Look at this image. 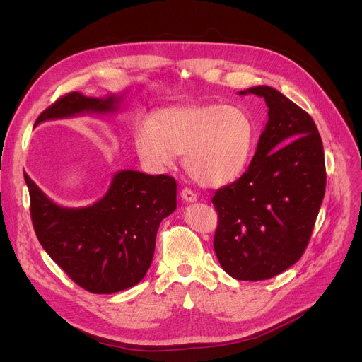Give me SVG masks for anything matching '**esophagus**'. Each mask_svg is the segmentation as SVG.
I'll list each match as a JSON object with an SVG mask.
<instances>
[{
	"label": "esophagus",
	"instance_id": "1",
	"mask_svg": "<svg viewBox=\"0 0 362 362\" xmlns=\"http://www.w3.org/2000/svg\"><path fill=\"white\" fill-rule=\"evenodd\" d=\"M180 197L185 202H195L198 199V197L191 191V189H183L180 192Z\"/></svg>",
	"mask_w": 362,
	"mask_h": 362
}]
</instances>
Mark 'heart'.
I'll use <instances>...</instances> for the list:
<instances>
[{
    "instance_id": "heart-1",
    "label": "heart",
    "mask_w": 362,
    "mask_h": 362,
    "mask_svg": "<svg viewBox=\"0 0 362 362\" xmlns=\"http://www.w3.org/2000/svg\"><path fill=\"white\" fill-rule=\"evenodd\" d=\"M257 129L240 107L191 104L142 117L133 129L139 158L152 170L175 164L185 156V168L198 185L221 187L238 180L254 156Z\"/></svg>"
}]
</instances>
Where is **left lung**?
<instances>
[{"label": "left lung", "mask_w": 362, "mask_h": 362, "mask_svg": "<svg viewBox=\"0 0 362 362\" xmlns=\"http://www.w3.org/2000/svg\"><path fill=\"white\" fill-rule=\"evenodd\" d=\"M265 100L269 122L248 170L213 197L218 213L214 251L238 280L274 277L302 257L326 191L325 151L318 129L277 89L240 90Z\"/></svg>", "instance_id": "left-lung-1"}]
</instances>
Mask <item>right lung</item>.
I'll return each instance as SVG.
<instances>
[{
    "instance_id": "right-lung-1",
    "label": "right lung",
    "mask_w": 362,
    "mask_h": 362,
    "mask_svg": "<svg viewBox=\"0 0 362 362\" xmlns=\"http://www.w3.org/2000/svg\"><path fill=\"white\" fill-rule=\"evenodd\" d=\"M126 98L127 90L104 98L71 92L42 111L35 126L83 114H114ZM25 182L37 240L74 283L92 293L110 295L138 284L154 257L161 220L176 210L177 185L165 175L120 170L101 199L78 208L49 199L26 173Z\"/></svg>"
}]
</instances>
